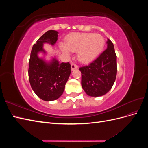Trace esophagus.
<instances>
[{"mask_svg": "<svg viewBox=\"0 0 148 148\" xmlns=\"http://www.w3.org/2000/svg\"><path fill=\"white\" fill-rule=\"evenodd\" d=\"M78 68L77 65H76L75 64H71V70H74L75 69H77Z\"/></svg>", "mask_w": 148, "mask_h": 148, "instance_id": "obj_1", "label": "esophagus"}]
</instances>
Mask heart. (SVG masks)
I'll use <instances>...</instances> for the list:
<instances>
[{"label": "heart", "mask_w": 148, "mask_h": 148, "mask_svg": "<svg viewBox=\"0 0 148 148\" xmlns=\"http://www.w3.org/2000/svg\"><path fill=\"white\" fill-rule=\"evenodd\" d=\"M104 39L99 34L76 33L69 35L65 44H60L61 51L66 54L77 51L78 59L83 64L93 60L101 52Z\"/></svg>", "instance_id": "obj_1"}]
</instances>
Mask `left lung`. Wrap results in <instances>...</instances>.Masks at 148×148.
Wrapping results in <instances>:
<instances>
[{
    "label": "left lung",
    "mask_w": 148,
    "mask_h": 148,
    "mask_svg": "<svg viewBox=\"0 0 148 148\" xmlns=\"http://www.w3.org/2000/svg\"><path fill=\"white\" fill-rule=\"evenodd\" d=\"M107 49L88 66L79 68L82 86L89 96L106 95L112 87L117 75V56L113 43L107 40Z\"/></svg>",
    "instance_id": "1"
}]
</instances>
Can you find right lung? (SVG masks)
I'll use <instances>...</instances> for the list:
<instances>
[{
    "label": "right lung",
    "instance_id": "obj_1",
    "mask_svg": "<svg viewBox=\"0 0 148 148\" xmlns=\"http://www.w3.org/2000/svg\"><path fill=\"white\" fill-rule=\"evenodd\" d=\"M58 34L57 31L49 30L40 37L33 46L29 61L31 86L36 95L46 101H55L62 95L71 73L69 62L60 64L55 56L49 60L46 59L48 52L44 49V44L54 46ZM39 53H42V57L38 56Z\"/></svg>",
    "mask_w": 148,
    "mask_h": 148
}]
</instances>
